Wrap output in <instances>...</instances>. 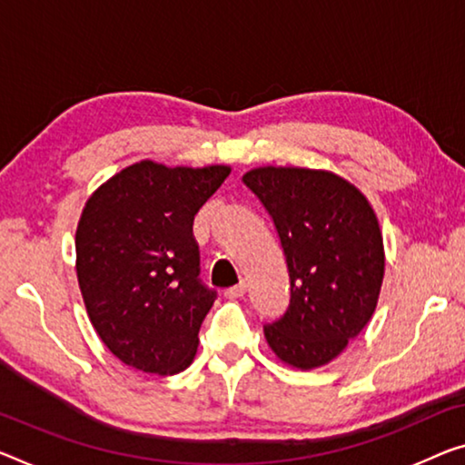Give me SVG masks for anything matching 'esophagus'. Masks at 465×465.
Instances as JSON below:
<instances>
[{
	"label": "esophagus",
	"mask_w": 465,
	"mask_h": 465,
	"mask_svg": "<svg viewBox=\"0 0 465 465\" xmlns=\"http://www.w3.org/2000/svg\"><path fill=\"white\" fill-rule=\"evenodd\" d=\"M245 292H247V284H245V282H239V284H234V287L226 289L224 295H226L228 299H239V297L245 295Z\"/></svg>",
	"instance_id": "1"
}]
</instances>
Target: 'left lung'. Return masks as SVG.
Returning a JSON list of instances; mask_svg holds the SVG:
<instances>
[{
    "mask_svg": "<svg viewBox=\"0 0 465 465\" xmlns=\"http://www.w3.org/2000/svg\"><path fill=\"white\" fill-rule=\"evenodd\" d=\"M242 183L274 220L291 278L287 312L263 326L268 345L289 366H324L376 310L384 276L376 213L324 170L255 168Z\"/></svg>",
    "mask_w": 465,
    "mask_h": 465,
    "instance_id": "obj_1",
    "label": "left lung"
}]
</instances>
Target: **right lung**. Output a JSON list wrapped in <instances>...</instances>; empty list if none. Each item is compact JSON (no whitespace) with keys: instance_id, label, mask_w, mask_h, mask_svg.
<instances>
[{"instance_id":"obj_1","label":"right lung","mask_w":465,"mask_h":465,"mask_svg":"<svg viewBox=\"0 0 465 465\" xmlns=\"http://www.w3.org/2000/svg\"><path fill=\"white\" fill-rule=\"evenodd\" d=\"M226 166L141 162L102 184L76 228V274L91 324L134 370L176 374L195 357L218 292L203 284L193 220Z\"/></svg>"}]
</instances>
